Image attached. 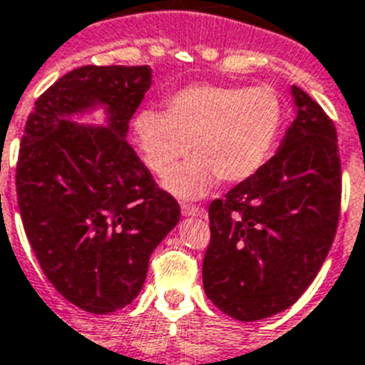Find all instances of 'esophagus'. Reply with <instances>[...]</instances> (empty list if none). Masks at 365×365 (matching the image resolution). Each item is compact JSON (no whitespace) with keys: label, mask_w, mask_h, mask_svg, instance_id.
<instances>
[{"label":"esophagus","mask_w":365,"mask_h":365,"mask_svg":"<svg viewBox=\"0 0 365 365\" xmlns=\"http://www.w3.org/2000/svg\"><path fill=\"white\" fill-rule=\"evenodd\" d=\"M182 213L185 217H202L204 215V210L195 204H189V202H182Z\"/></svg>","instance_id":"1"}]
</instances>
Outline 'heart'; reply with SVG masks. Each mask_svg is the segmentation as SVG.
<instances>
[{
	"label": "heart",
	"mask_w": 365,
	"mask_h": 365,
	"mask_svg": "<svg viewBox=\"0 0 365 365\" xmlns=\"http://www.w3.org/2000/svg\"><path fill=\"white\" fill-rule=\"evenodd\" d=\"M284 120V106L271 87L191 85L167 98L163 111L146 109L135 120L145 161L165 176L189 152L197 158L167 178L178 195H202L215 178L249 180L271 158Z\"/></svg>",
	"instance_id": "1"
}]
</instances>
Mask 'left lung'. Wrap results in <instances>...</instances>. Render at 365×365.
<instances>
[{"mask_svg":"<svg viewBox=\"0 0 365 365\" xmlns=\"http://www.w3.org/2000/svg\"><path fill=\"white\" fill-rule=\"evenodd\" d=\"M277 154L210 204L206 295L237 321H258L299 301L338 230L341 161L332 118L302 88Z\"/></svg>","mask_w":365,"mask_h":365,"instance_id":"1","label":"left lung"}]
</instances>
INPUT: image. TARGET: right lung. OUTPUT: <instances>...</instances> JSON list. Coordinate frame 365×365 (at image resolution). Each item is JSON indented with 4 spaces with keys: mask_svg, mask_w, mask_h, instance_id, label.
<instances>
[{
    "mask_svg": "<svg viewBox=\"0 0 365 365\" xmlns=\"http://www.w3.org/2000/svg\"><path fill=\"white\" fill-rule=\"evenodd\" d=\"M150 83L146 64L72 70L41 94L21 135L16 195L27 240L51 286L91 314L139 295L150 254L180 220L176 198L125 140ZM94 103L108 106L107 128L66 120Z\"/></svg>",
    "mask_w": 365,
    "mask_h": 365,
    "instance_id": "right-lung-1",
    "label": "right lung"
}]
</instances>
